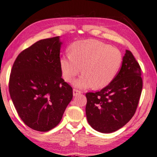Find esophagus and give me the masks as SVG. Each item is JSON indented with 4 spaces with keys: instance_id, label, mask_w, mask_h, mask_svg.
I'll return each instance as SVG.
<instances>
[{
    "instance_id": "esophagus-1",
    "label": "esophagus",
    "mask_w": 157,
    "mask_h": 157,
    "mask_svg": "<svg viewBox=\"0 0 157 157\" xmlns=\"http://www.w3.org/2000/svg\"><path fill=\"white\" fill-rule=\"evenodd\" d=\"M81 94V91H79V90L78 89H73V96H76V95H78L79 94Z\"/></svg>"
}]
</instances>
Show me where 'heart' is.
I'll use <instances>...</instances> for the list:
<instances>
[{
	"instance_id": "obj_1",
	"label": "heart",
	"mask_w": 157,
	"mask_h": 157,
	"mask_svg": "<svg viewBox=\"0 0 157 157\" xmlns=\"http://www.w3.org/2000/svg\"><path fill=\"white\" fill-rule=\"evenodd\" d=\"M122 52L109 44L98 40L75 42L71 46V55L60 59L63 79L71 82L83 71L75 82L79 89L95 86L100 89L108 86L118 74L123 63Z\"/></svg>"
}]
</instances>
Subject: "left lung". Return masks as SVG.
<instances>
[{
  "instance_id": "1",
  "label": "left lung",
  "mask_w": 157,
  "mask_h": 157,
  "mask_svg": "<svg viewBox=\"0 0 157 157\" xmlns=\"http://www.w3.org/2000/svg\"><path fill=\"white\" fill-rule=\"evenodd\" d=\"M143 88L141 68L129 50L115 79L100 91L86 94V114L95 130L111 133L123 127L136 112Z\"/></svg>"
}]
</instances>
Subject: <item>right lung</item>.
<instances>
[{
	"instance_id": "1",
	"label": "right lung",
	"mask_w": 157,
	"mask_h": 157,
	"mask_svg": "<svg viewBox=\"0 0 157 157\" xmlns=\"http://www.w3.org/2000/svg\"><path fill=\"white\" fill-rule=\"evenodd\" d=\"M59 36L45 39L23 50L12 66L10 97L26 125L39 132L56 127L73 98V89L62 78Z\"/></svg>"
}]
</instances>
